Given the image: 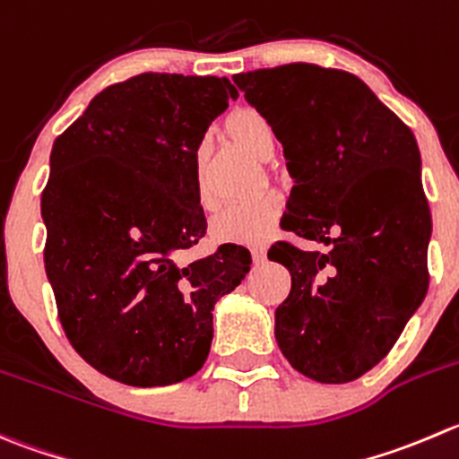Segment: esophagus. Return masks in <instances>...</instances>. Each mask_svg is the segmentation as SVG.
Instances as JSON below:
<instances>
[{"instance_id":"obj_1","label":"esophagus","mask_w":459,"mask_h":459,"mask_svg":"<svg viewBox=\"0 0 459 459\" xmlns=\"http://www.w3.org/2000/svg\"><path fill=\"white\" fill-rule=\"evenodd\" d=\"M251 255H253V260H255V262L264 260V257H266L264 244H253V247H251Z\"/></svg>"}]
</instances>
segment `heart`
<instances>
[{
    "mask_svg": "<svg viewBox=\"0 0 459 459\" xmlns=\"http://www.w3.org/2000/svg\"><path fill=\"white\" fill-rule=\"evenodd\" d=\"M226 130L248 152L264 157L273 148V132L260 111L251 107H239L233 109L226 118ZM195 190H197V202L204 208L211 206V197L204 190L197 172V154H195ZM282 215V199L275 193H260L255 197L242 199V202L229 204L221 208L211 221L212 238L220 242H262L273 233Z\"/></svg>",
    "mask_w": 459,
    "mask_h": 459,
    "instance_id": "heart-1",
    "label": "heart"
}]
</instances>
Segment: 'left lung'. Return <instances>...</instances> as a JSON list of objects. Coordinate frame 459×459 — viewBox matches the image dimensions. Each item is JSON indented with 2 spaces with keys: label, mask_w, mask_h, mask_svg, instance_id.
Masks as SVG:
<instances>
[{
  "label": "left lung",
  "mask_w": 459,
  "mask_h": 459,
  "mask_svg": "<svg viewBox=\"0 0 459 459\" xmlns=\"http://www.w3.org/2000/svg\"><path fill=\"white\" fill-rule=\"evenodd\" d=\"M296 186L275 242L291 273L275 341L300 375L348 384L393 350L429 291L430 211L411 127L354 74L307 62L233 75Z\"/></svg>",
  "instance_id": "left-lung-1"
}]
</instances>
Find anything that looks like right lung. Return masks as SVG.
Here are the masks:
<instances>
[{
  "mask_svg": "<svg viewBox=\"0 0 459 459\" xmlns=\"http://www.w3.org/2000/svg\"><path fill=\"white\" fill-rule=\"evenodd\" d=\"M230 98L229 78L141 74L102 89L53 143L47 278L69 342L109 379L154 388L193 377L212 307L251 269L238 244L177 260L206 233L193 161Z\"/></svg>",
  "mask_w": 459,
  "mask_h": 459,
  "instance_id": "add662e5",
  "label": "right lung"
}]
</instances>
